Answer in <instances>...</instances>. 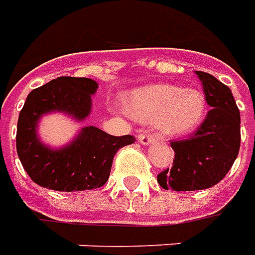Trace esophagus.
Returning a JSON list of instances; mask_svg holds the SVG:
<instances>
[{"label": "esophagus", "instance_id": "34e87169", "mask_svg": "<svg viewBox=\"0 0 255 255\" xmlns=\"http://www.w3.org/2000/svg\"><path fill=\"white\" fill-rule=\"evenodd\" d=\"M138 140H139L142 145H150L153 142H156L157 138L154 135H150V133H139L138 135Z\"/></svg>", "mask_w": 255, "mask_h": 255}]
</instances>
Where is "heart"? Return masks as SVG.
<instances>
[{"label":"heart","instance_id":"b5f03b06","mask_svg":"<svg viewBox=\"0 0 255 255\" xmlns=\"http://www.w3.org/2000/svg\"><path fill=\"white\" fill-rule=\"evenodd\" d=\"M128 116L154 124L165 135L181 136L195 131L206 117L207 99L200 90L161 83L135 88L123 99Z\"/></svg>","mask_w":255,"mask_h":255}]
</instances>
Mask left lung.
Returning a JSON list of instances; mask_svg holds the SVG:
<instances>
[{
	"label": "left lung",
	"instance_id": "left-lung-1",
	"mask_svg": "<svg viewBox=\"0 0 255 255\" xmlns=\"http://www.w3.org/2000/svg\"><path fill=\"white\" fill-rule=\"evenodd\" d=\"M210 110L193 135L172 140L174 165L157 175L165 190L188 192L208 189L228 174L240 147V113L232 91L214 76L196 72Z\"/></svg>",
	"mask_w": 255,
	"mask_h": 255
}]
</instances>
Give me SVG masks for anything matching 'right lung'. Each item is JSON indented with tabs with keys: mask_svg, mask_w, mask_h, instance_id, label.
<instances>
[{
	"mask_svg": "<svg viewBox=\"0 0 255 255\" xmlns=\"http://www.w3.org/2000/svg\"><path fill=\"white\" fill-rule=\"evenodd\" d=\"M98 83L85 77H58L26 98L17 120L16 150L28 177L42 188L80 192L101 188L109 179L117 150L133 143L131 135L113 136L94 126L83 127L62 147L45 145L38 123L49 113H63L84 122L92 110Z\"/></svg>",
	"mask_w": 255,
	"mask_h": 255,
	"instance_id": "obj_1",
	"label": "right lung"
}]
</instances>
